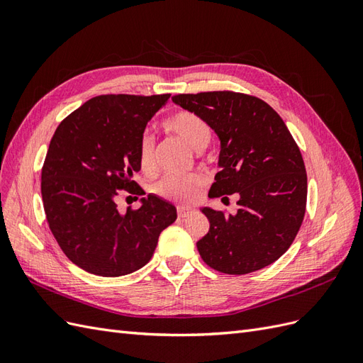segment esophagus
<instances>
[{"instance_id":"obj_1","label":"esophagus","mask_w":363,"mask_h":363,"mask_svg":"<svg viewBox=\"0 0 363 363\" xmlns=\"http://www.w3.org/2000/svg\"><path fill=\"white\" fill-rule=\"evenodd\" d=\"M192 212H194V208H191V207H179L177 208V216L183 219V218H188Z\"/></svg>"}]
</instances>
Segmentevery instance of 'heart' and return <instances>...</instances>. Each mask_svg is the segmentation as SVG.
Segmentation results:
<instances>
[{
	"mask_svg": "<svg viewBox=\"0 0 363 363\" xmlns=\"http://www.w3.org/2000/svg\"><path fill=\"white\" fill-rule=\"evenodd\" d=\"M163 127L172 135L180 138L194 150H201L207 145L212 136L211 125L207 121L191 111H177L164 119ZM139 164L144 172L155 171V140L151 136L144 135L138 145ZM204 184V175L200 172H191L180 177H164L155 188V192L163 200L174 203H189L200 194Z\"/></svg>",
	"mask_w": 363,
	"mask_h": 363,
	"instance_id": "heart-1",
	"label": "heart"
}]
</instances>
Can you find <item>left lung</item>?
I'll return each mask as SVG.
<instances>
[{
	"mask_svg": "<svg viewBox=\"0 0 363 363\" xmlns=\"http://www.w3.org/2000/svg\"><path fill=\"white\" fill-rule=\"evenodd\" d=\"M172 101L200 115L221 140L219 171L208 196L239 194L238 212L204 207L211 228L196 242L206 265L242 276L276 262L301 227L307 201L303 156L286 124L257 96L213 91Z\"/></svg>",
	"mask_w": 363,
	"mask_h": 363,
	"instance_id": "left-lung-1",
	"label": "left lung"
}]
</instances>
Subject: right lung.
<instances>
[{
    "label": "right lung",
    "mask_w": 363,
    "mask_h": 363,
    "mask_svg": "<svg viewBox=\"0 0 363 363\" xmlns=\"http://www.w3.org/2000/svg\"><path fill=\"white\" fill-rule=\"evenodd\" d=\"M168 98L95 96L51 138L40 182L47 223L65 256L95 276L119 277L144 267L160 233L177 219L175 207L156 195L125 213L116 204L119 191L145 195L133 180L140 169L138 145Z\"/></svg>",
    "instance_id": "1"
}]
</instances>
